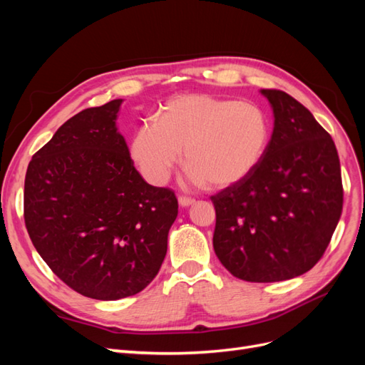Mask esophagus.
<instances>
[{"label": "esophagus", "instance_id": "34e87169", "mask_svg": "<svg viewBox=\"0 0 365 365\" xmlns=\"http://www.w3.org/2000/svg\"><path fill=\"white\" fill-rule=\"evenodd\" d=\"M178 204H180V207H190V205L195 204V200H192V197L180 196V197H178Z\"/></svg>", "mask_w": 365, "mask_h": 365}]
</instances>
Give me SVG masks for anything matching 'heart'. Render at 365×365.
Listing matches in <instances>:
<instances>
[{"label": "heart", "mask_w": 365, "mask_h": 365, "mask_svg": "<svg viewBox=\"0 0 365 365\" xmlns=\"http://www.w3.org/2000/svg\"><path fill=\"white\" fill-rule=\"evenodd\" d=\"M269 138V118L259 105L185 94L160 108L157 123L135 129L129 152L150 184L168 181L184 150L189 182L227 189L257 169Z\"/></svg>", "instance_id": "heart-1"}]
</instances>
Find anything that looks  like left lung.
<instances>
[{
	"label": "left lung",
	"instance_id": "1",
	"mask_svg": "<svg viewBox=\"0 0 365 365\" xmlns=\"http://www.w3.org/2000/svg\"><path fill=\"white\" fill-rule=\"evenodd\" d=\"M274 115L267 152L247 180L212 196L213 248L237 279L283 282L322 259L342 212L335 143L294 97L260 90Z\"/></svg>",
	"mask_w": 365,
	"mask_h": 365
}]
</instances>
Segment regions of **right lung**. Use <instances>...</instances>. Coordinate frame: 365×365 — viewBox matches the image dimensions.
<instances>
[{"mask_svg": "<svg viewBox=\"0 0 365 365\" xmlns=\"http://www.w3.org/2000/svg\"><path fill=\"white\" fill-rule=\"evenodd\" d=\"M121 103L65 121L33 155L24 184L26 227L39 256L71 289L105 302L155 279L178 216L175 193L134 168L115 123Z\"/></svg>", "mask_w": 365, "mask_h": 365, "instance_id": "obj_1", "label": "right lung"}]
</instances>
